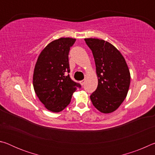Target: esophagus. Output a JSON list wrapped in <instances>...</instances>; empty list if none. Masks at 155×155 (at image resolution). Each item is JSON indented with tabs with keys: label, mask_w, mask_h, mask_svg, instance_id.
Masks as SVG:
<instances>
[{
	"label": "esophagus",
	"mask_w": 155,
	"mask_h": 155,
	"mask_svg": "<svg viewBox=\"0 0 155 155\" xmlns=\"http://www.w3.org/2000/svg\"><path fill=\"white\" fill-rule=\"evenodd\" d=\"M85 80L81 81H80V83H81V85H84V83H85Z\"/></svg>",
	"instance_id": "obj_1"
}]
</instances>
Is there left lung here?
Instances as JSON below:
<instances>
[{
    "label": "left lung",
    "mask_w": 155,
    "mask_h": 155,
    "mask_svg": "<svg viewBox=\"0 0 155 155\" xmlns=\"http://www.w3.org/2000/svg\"><path fill=\"white\" fill-rule=\"evenodd\" d=\"M95 61L98 87L91 94L93 105L102 113L116 110L127 97L130 74L124 57L108 41L96 38L85 39Z\"/></svg>",
    "instance_id": "obj_1"
}]
</instances>
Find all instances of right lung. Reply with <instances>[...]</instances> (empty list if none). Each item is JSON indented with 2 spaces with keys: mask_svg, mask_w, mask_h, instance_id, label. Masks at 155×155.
Wrapping results in <instances>:
<instances>
[{
  "mask_svg": "<svg viewBox=\"0 0 155 155\" xmlns=\"http://www.w3.org/2000/svg\"><path fill=\"white\" fill-rule=\"evenodd\" d=\"M76 39L61 38L48 44L38 57L33 72L35 92L47 109L60 112L71 101L79 83L71 79L68 54Z\"/></svg>",
  "mask_w": 155,
  "mask_h": 155,
  "instance_id": "obj_1",
  "label": "right lung"
}]
</instances>
